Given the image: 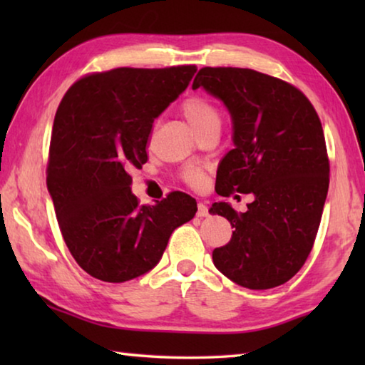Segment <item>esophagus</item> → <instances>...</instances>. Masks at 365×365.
<instances>
[{
    "instance_id": "esophagus-1",
    "label": "esophagus",
    "mask_w": 365,
    "mask_h": 365,
    "mask_svg": "<svg viewBox=\"0 0 365 365\" xmlns=\"http://www.w3.org/2000/svg\"><path fill=\"white\" fill-rule=\"evenodd\" d=\"M209 215V207L206 202H200L197 205V217H207Z\"/></svg>"
}]
</instances>
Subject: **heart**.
<instances>
[{"label": "heart", "instance_id": "1", "mask_svg": "<svg viewBox=\"0 0 365 365\" xmlns=\"http://www.w3.org/2000/svg\"><path fill=\"white\" fill-rule=\"evenodd\" d=\"M182 113L197 135L205 132L209 127H220L219 109L215 108L211 101L205 100V98H190V100L182 104ZM185 177H187V180L191 185H195V187H200L202 180H205V174H202V170L200 168H188L185 170Z\"/></svg>", "mask_w": 365, "mask_h": 365}]
</instances>
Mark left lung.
Returning a JSON list of instances; mask_svg holds the SVG:
<instances>
[{
  "instance_id": "obj_1",
  "label": "left lung",
  "mask_w": 365,
  "mask_h": 365,
  "mask_svg": "<svg viewBox=\"0 0 365 365\" xmlns=\"http://www.w3.org/2000/svg\"><path fill=\"white\" fill-rule=\"evenodd\" d=\"M191 88L220 100L232 119L233 150L219 163L215 191L255 196L246 212L225 201L209 209L235 228L212 251L214 265L240 287L283 285L312 250L329 191L316 109L293 85L238 67H202Z\"/></svg>"
}]
</instances>
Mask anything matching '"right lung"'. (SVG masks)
Instances as JSON below:
<instances>
[{
  "mask_svg": "<svg viewBox=\"0 0 365 365\" xmlns=\"http://www.w3.org/2000/svg\"><path fill=\"white\" fill-rule=\"evenodd\" d=\"M195 66L120 67L73 83L53 123L46 185L71 255L98 280L122 283L163 257L196 200L174 191L140 206L128 172L148 160L154 119L190 85Z\"/></svg>",
  "mask_w": 365,
  "mask_h": 365,
  "instance_id": "obj_1",
  "label": "right lung"
}]
</instances>
